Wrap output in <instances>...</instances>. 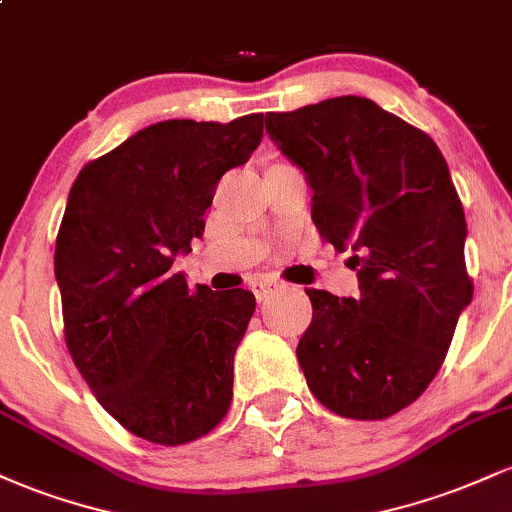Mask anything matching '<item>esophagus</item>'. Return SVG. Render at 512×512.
<instances>
[{
  "instance_id": "34e87169",
  "label": "esophagus",
  "mask_w": 512,
  "mask_h": 512,
  "mask_svg": "<svg viewBox=\"0 0 512 512\" xmlns=\"http://www.w3.org/2000/svg\"><path fill=\"white\" fill-rule=\"evenodd\" d=\"M279 289H281V281L272 279V276H260V279L252 281V293L257 296V301H267V298Z\"/></svg>"
}]
</instances>
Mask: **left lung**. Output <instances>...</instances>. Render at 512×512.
I'll return each instance as SVG.
<instances>
[{"instance_id": "1", "label": "left lung", "mask_w": 512, "mask_h": 512, "mask_svg": "<svg viewBox=\"0 0 512 512\" xmlns=\"http://www.w3.org/2000/svg\"><path fill=\"white\" fill-rule=\"evenodd\" d=\"M264 125L305 173L320 238L354 250L361 289H305L313 320L296 356L310 392L344 419H387L436 378L474 293L448 163L426 132L361 96L267 113Z\"/></svg>"}]
</instances>
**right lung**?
Returning <instances> with one entry per match:
<instances>
[{
    "mask_svg": "<svg viewBox=\"0 0 512 512\" xmlns=\"http://www.w3.org/2000/svg\"><path fill=\"white\" fill-rule=\"evenodd\" d=\"M262 120L156 122L69 190L55 245L64 342L101 407L149 443L207 436L231 407L255 296L190 289L170 267L202 236L221 175L260 146Z\"/></svg>",
    "mask_w": 512,
    "mask_h": 512,
    "instance_id": "obj_1",
    "label": "right lung"
}]
</instances>
